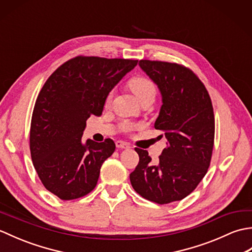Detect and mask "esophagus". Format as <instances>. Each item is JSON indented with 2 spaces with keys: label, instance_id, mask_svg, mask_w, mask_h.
<instances>
[{
  "label": "esophagus",
  "instance_id": "1",
  "mask_svg": "<svg viewBox=\"0 0 252 252\" xmlns=\"http://www.w3.org/2000/svg\"><path fill=\"white\" fill-rule=\"evenodd\" d=\"M116 146H117L118 148L127 149V148H130V144L125 142V141H117V142H116Z\"/></svg>",
  "mask_w": 252,
  "mask_h": 252
}]
</instances>
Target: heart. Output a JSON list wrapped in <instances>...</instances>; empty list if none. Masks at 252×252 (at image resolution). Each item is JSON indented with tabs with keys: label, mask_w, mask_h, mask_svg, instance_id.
<instances>
[{
	"label": "heart",
	"mask_w": 252,
	"mask_h": 252,
	"mask_svg": "<svg viewBox=\"0 0 252 252\" xmlns=\"http://www.w3.org/2000/svg\"><path fill=\"white\" fill-rule=\"evenodd\" d=\"M129 87L132 90V92L136 95V97L138 98V100L142 99L145 96H149L152 95L155 97L156 95V85L153 82V80H151L147 77L144 76H137L132 78L129 81ZM112 98V92H110L106 97V105H109L110 101ZM136 125L132 123L130 121H123L121 122L120 125V129L122 131L126 132H130L131 130H133L135 127Z\"/></svg>",
	"instance_id": "b5f03b06"
}]
</instances>
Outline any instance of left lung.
<instances>
[{"label":"left lung","instance_id":"obj_1","mask_svg":"<svg viewBox=\"0 0 252 252\" xmlns=\"http://www.w3.org/2000/svg\"><path fill=\"white\" fill-rule=\"evenodd\" d=\"M140 66L161 92L155 129L163 131L168 142L157 163L147 151L135 148L140 161L130 181L143 198L165 205L189 196L206 175L215 144V115L205 84L189 68L148 60L140 61Z\"/></svg>","mask_w":252,"mask_h":252}]
</instances>
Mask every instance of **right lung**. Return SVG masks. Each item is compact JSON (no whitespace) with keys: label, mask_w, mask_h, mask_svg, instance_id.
Returning a JSON list of instances; mask_svg holds the SVG:
<instances>
[{"label":"right lung","mask_w":252,"mask_h":252,"mask_svg":"<svg viewBox=\"0 0 252 252\" xmlns=\"http://www.w3.org/2000/svg\"><path fill=\"white\" fill-rule=\"evenodd\" d=\"M137 62L76 56L41 89L31 118V159L42 184L61 199H77L95 189L101 164L116 145L111 138L82 144L87 120L101 115L107 95Z\"/></svg>","instance_id":"obj_1"}]
</instances>
